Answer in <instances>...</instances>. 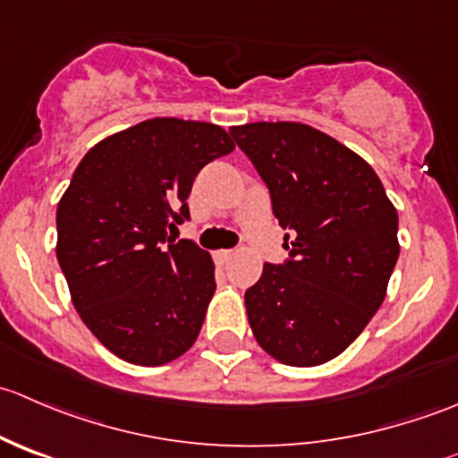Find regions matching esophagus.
<instances>
[{
  "label": "esophagus",
  "mask_w": 458,
  "mask_h": 458,
  "mask_svg": "<svg viewBox=\"0 0 458 458\" xmlns=\"http://www.w3.org/2000/svg\"><path fill=\"white\" fill-rule=\"evenodd\" d=\"M233 257H234V250H216L215 252L216 263H221V266H224V263H228Z\"/></svg>",
  "instance_id": "obj_1"
}]
</instances>
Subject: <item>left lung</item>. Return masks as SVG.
Here are the masks:
<instances>
[{
	"instance_id": "1",
	"label": "left lung",
	"mask_w": 458,
	"mask_h": 458,
	"mask_svg": "<svg viewBox=\"0 0 458 458\" xmlns=\"http://www.w3.org/2000/svg\"><path fill=\"white\" fill-rule=\"evenodd\" d=\"M285 228L284 263L246 290L255 339L285 366L344 352L386 299L399 216L377 173L350 148L297 122L230 128Z\"/></svg>"
}]
</instances>
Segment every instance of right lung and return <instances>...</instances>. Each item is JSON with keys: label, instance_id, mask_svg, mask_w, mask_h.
<instances>
[{"label": "right lung", "instance_id": "right-lung-1", "mask_svg": "<svg viewBox=\"0 0 458 458\" xmlns=\"http://www.w3.org/2000/svg\"><path fill=\"white\" fill-rule=\"evenodd\" d=\"M234 150L224 128L157 117L86 152L57 206V261L88 330L137 366H164L197 341L215 263L168 230L191 219L199 170Z\"/></svg>", "mask_w": 458, "mask_h": 458}]
</instances>
